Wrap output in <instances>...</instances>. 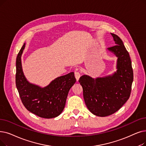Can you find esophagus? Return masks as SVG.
I'll return each mask as SVG.
<instances>
[{
    "mask_svg": "<svg viewBox=\"0 0 146 146\" xmlns=\"http://www.w3.org/2000/svg\"><path fill=\"white\" fill-rule=\"evenodd\" d=\"M74 76H75V78L76 79V80H77V81H78V80L79 79L80 77V73L78 72H74Z\"/></svg>",
    "mask_w": 146,
    "mask_h": 146,
    "instance_id": "esophagus-1",
    "label": "esophagus"
}]
</instances>
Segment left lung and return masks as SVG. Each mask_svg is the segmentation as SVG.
<instances>
[{
	"mask_svg": "<svg viewBox=\"0 0 146 146\" xmlns=\"http://www.w3.org/2000/svg\"><path fill=\"white\" fill-rule=\"evenodd\" d=\"M111 35L116 45L107 49L117 57V71L112 75L96 79L83 75L79 80L88 109L100 117L115 113L127 101L134 78L128 52L120 38L115 34Z\"/></svg>",
	"mask_w": 146,
	"mask_h": 146,
	"instance_id": "obj_1",
	"label": "left lung"
}]
</instances>
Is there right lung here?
<instances>
[{
    "instance_id": "right-lung-1",
    "label": "right lung",
    "mask_w": 146,
    "mask_h": 146,
    "mask_svg": "<svg viewBox=\"0 0 146 146\" xmlns=\"http://www.w3.org/2000/svg\"><path fill=\"white\" fill-rule=\"evenodd\" d=\"M26 43L16 60V86L24 107L40 117L50 119L59 116L64 110L70 89L75 84L74 72L56 78L46 86L41 88L27 81L21 65V55Z\"/></svg>"
}]
</instances>
